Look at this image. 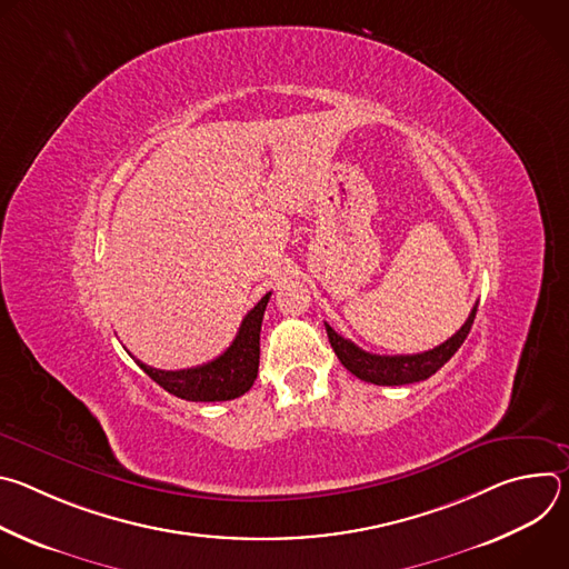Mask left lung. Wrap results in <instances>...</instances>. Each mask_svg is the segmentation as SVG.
<instances>
[{
	"label": "left lung",
	"mask_w": 569,
	"mask_h": 569,
	"mask_svg": "<svg viewBox=\"0 0 569 569\" xmlns=\"http://www.w3.org/2000/svg\"><path fill=\"white\" fill-rule=\"evenodd\" d=\"M475 312H477V303L472 306L468 319L463 327L443 345L423 351V353H415V356H376V353H367L360 347H356L351 340L338 336L329 323H327V336L329 342L336 351V356L340 358V362L360 380L365 382H373V385H410V382H419L430 378L432 373H437L455 353L457 349L463 345V340L470 333V327L475 321Z\"/></svg>",
	"instance_id": "left-lung-1"
}]
</instances>
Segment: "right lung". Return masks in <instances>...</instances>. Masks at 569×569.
Listing matches in <instances>:
<instances>
[{"label": "right lung", "mask_w": 569, "mask_h": 569, "mask_svg": "<svg viewBox=\"0 0 569 569\" xmlns=\"http://www.w3.org/2000/svg\"><path fill=\"white\" fill-rule=\"evenodd\" d=\"M268 292L261 301L246 315L240 329L229 345V349L218 356L216 360L180 369V371H161L134 360L159 387H164L169 393L193 400V402H216V400H231L238 398L257 380L259 373V356H261V321L266 306L270 301Z\"/></svg>", "instance_id": "1"}]
</instances>
